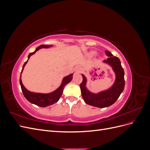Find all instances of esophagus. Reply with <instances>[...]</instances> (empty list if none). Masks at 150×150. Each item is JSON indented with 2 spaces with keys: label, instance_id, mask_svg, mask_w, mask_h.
<instances>
[{
  "label": "esophagus",
  "instance_id": "1",
  "mask_svg": "<svg viewBox=\"0 0 150 150\" xmlns=\"http://www.w3.org/2000/svg\"><path fill=\"white\" fill-rule=\"evenodd\" d=\"M74 71L76 73H79V72H81V67L79 66H76L74 68Z\"/></svg>",
  "mask_w": 150,
  "mask_h": 150
}]
</instances>
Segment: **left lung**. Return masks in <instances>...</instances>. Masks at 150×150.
Wrapping results in <instances>:
<instances>
[{
  "instance_id": "1",
  "label": "left lung",
  "mask_w": 150,
  "mask_h": 150,
  "mask_svg": "<svg viewBox=\"0 0 150 150\" xmlns=\"http://www.w3.org/2000/svg\"><path fill=\"white\" fill-rule=\"evenodd\" d=\"M105 52L108 57L103 62L111 66L116 74L115 82L112 87L98 94L91 93L86 87L87 80L83 74H82L83 82L80 84L81 94L85 103L89 105L98 108H106L114 104L125 88V72L121 66L120 59L113 56L112 54L108 51H105Z\"/></svg>"
}]
</instances>
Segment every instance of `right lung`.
<instances>
[{
	"mask_svg": "<svg viewBox=\"0 0 150 150\" xmlns=\"http://www.w3.org/2000/svg\"><path fill=\"white\" fill-rule=\"evenodd\" d=\"M52 45H47V46H45V45H41L39 47L36 48L35 51L33 52H31L29 54L28 56V59L30 58V57L33 55V54H35L36 51H38V50L41 48H49L50 47H52ZM28 60L24 64L22 67V69L21 71V74L22 72V71L24 69V67L25 65L27 64ZM72 79V74H69V76H66L62 80V83L61 85L59 87L56 91H54V92L48 93V94H42V93H33L30 92L22 84L21 78H20V84L22 93H23L24 97L26 98L28 101H29L30 103L35 104L38 106L40 107H46L52 104L57 103L60 97L63 92V89H64L65 86L69 83L70 81H71Z\"/></svg>",
	"mask_w": 150,
	"mask_h": 150,
	"instance_id": "1",
	"label": "right lung"
}]
</instances>
